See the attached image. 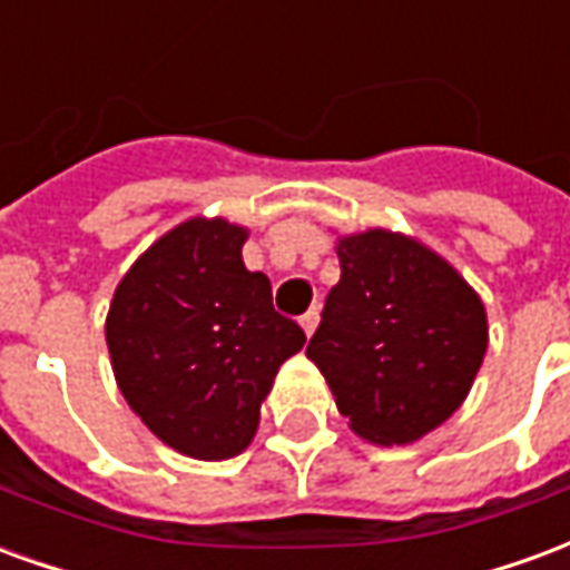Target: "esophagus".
Listing matches in <instances>:
<instances>
[{"label": "esophagus", "mask_w": 570, "mask_h": 570, "mask_svg": "<svg viewBox=\"0 0 570 570\" xmlns=\"http://www.w3.org/2000/svg\"><path fill=\"white\" fill-rule=\"evenodd\" d=\"M302 330H305V335H314V330H317V323H321V308H308L305 314H302Z\"/></svg>", "instance_id": "1"}]
</instances>
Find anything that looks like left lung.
<instances>
[{"label":"left lung","instance_id":"1","mask_svg":"<svg viewBox=\"0 0 570 570\" xmlns=\"http://www.w3.org/2000/svg\"><path fill=\"white\" fill-rule=\"evenodd\" d=\"M335 253L342 281L305 354L357 436L421 440L473 387L489 347L482 298L415 237L370 228L342 237Z\"/></svg>","mask_w":570,"mask_h":570}]
</instances>
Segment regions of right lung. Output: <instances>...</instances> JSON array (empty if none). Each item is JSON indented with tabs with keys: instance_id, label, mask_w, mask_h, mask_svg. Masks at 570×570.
<instances>
[{
	"instance_id": "add662e5",
	"label": "right lung",
	"mask_w": 570,
	"mask_h": 570,
	"mask_svg": "<svg viewBox=\"0 0 570 570\" xmlns=\"http://www.w3.org/2000/svg\"><path fill=\"white\" fill-rule=\"evenodd\" d=\"M247 228L186 219L158 237L116 286L106 345L118 391L176 452L225 461L249 445L281 363L305 333L247 272Z\"/></svg>"
}]
</instances>
